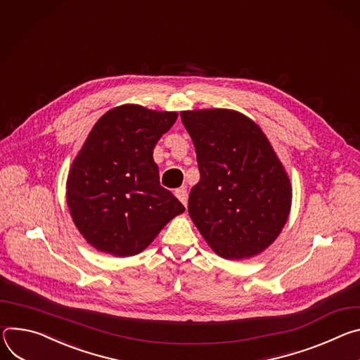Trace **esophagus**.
I'll return each mask as SVG.
<instances>
[{
	"instance_id": "obj_1",
	"label": "esophagus",
	"mask_w": 360,
	"mask_h": 360,
	"mask_svg": "<svg viewBox=\"0 0 360 360\" xmlns=\"http://www.w3.org/2000/svg\"><path fill=\"white\" fill-rule=\"evenodd\" d=\"M176 197L187 207V190L186 188H177L176 190Z\"/></svg>"
}]
</instances>
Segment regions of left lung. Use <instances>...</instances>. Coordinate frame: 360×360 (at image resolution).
<instances>
[{"instance_id":"1","label":"left lung","mask_w":360,"mask_h":360,"mask_svg":"<svg viewBox=\"0 0 360 360\" xmlns=\"http://www.w3.org/2000/svg\"><path fill=\"white\" fill-rule=\"evenodd\" d=\"M200 180L188 214L207 245L230 260L253 257L281 234L292 206L289 176L262 129L245 114L181 111Z\"/></svg>"}]
</instances>
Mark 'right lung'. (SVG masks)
<instances>
[{
  "label": "right lung",
  "instance_id": "right-lung-1",
  "mask_svg": "<svg viewBox=\"0 0 360 360\" xmlns=\"http://www.w3.org/2000/svg\"><path fill=\"white\" fill-rule=\"evenodd\" d=\"M176 111L137 104L107 111L71 165L67 205L93 248L117 257L141 253L184 206L160 186L153 150L176 123Z\"/></svg>",
  "mask_w": 360,
  "mask_h": 360
}]
</instances>
